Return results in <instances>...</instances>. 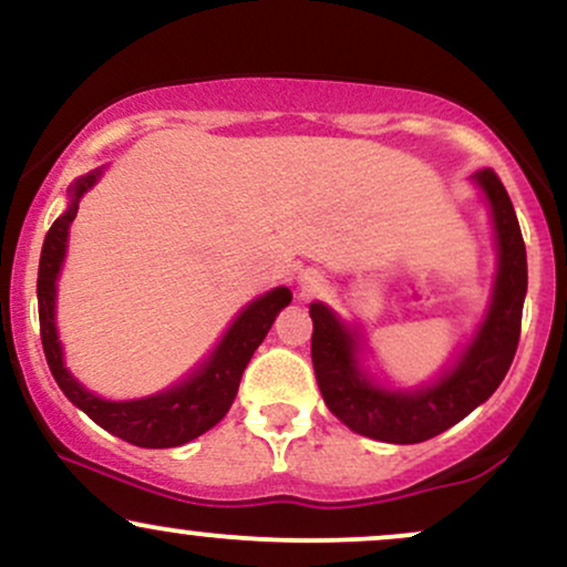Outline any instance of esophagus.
Returning a JSON list of instances; mask_svg holds the SVG:
<instances>
[{
  "label": "esophagus",
  "mask_w": 567,
  "mask_h": 567,
  "mask_svg": "<svg viewBox=\"0 0 567 567\" xmlns=\"http://www.w3.org/2000/svg\"><path fill=\"white\" fill-rule=\"evenodd\" d=\"M301 285H303V290L317 288V285H320V277H317V275H301Z\"/></svg>",
  "instance_id": "1"
}]
</instances>
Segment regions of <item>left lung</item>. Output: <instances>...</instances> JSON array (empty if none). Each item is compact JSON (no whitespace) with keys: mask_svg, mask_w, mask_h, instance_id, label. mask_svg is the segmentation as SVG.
<instances>
[{"mask_svg":"<svg viewBox=\"0 0 567 567\" xmlns=\"http://www.w3.org/2000/svg\"><path fill=\"white\" fill-rule=\"evenodd\" d=\"M474 178L491 202L493 224H496L501 256L496 292L474 343L440 383L415 394L383 392L373 386L357 370L354 336L322 303H311L309 315L315 322L311 362H315L317 383L324 405L357 434L394 442V445H415L437 437L466 419L474 408L483 405L512 365L519 328H523L528 258H525L523 231L514 216L512 199L498 175L485 167Z\"/></svg>","mask_w":567,"mask_h":567,"instance_id":"1","label":"left lung"}]
</instances>
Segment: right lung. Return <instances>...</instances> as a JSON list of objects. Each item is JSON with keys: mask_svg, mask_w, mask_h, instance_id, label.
Here are the masks:
<instances>
[{"mask_svg": "<svg viewBox=\"0 0 567 567\" xmlns=\"http://www.w3.org/2000/svg\"><path fill=\"white\" fill-rule=\"evenodd\" d=\"M101 171L84 175L71 188V205L61 218L50 226L48 237L42 245V258H39V279H37V298H39V333H42V349L48 357V365L53 379L61 386V392L82 408L97 426L116 434L130 445L138 447H178L192 442L207 429H213L229 413L234 396H237L239 381L250 362L252 351L261 347V341L275 324L277 315L290 303V290L277 288L266 292L264 298L252 301L237 322L231 324L229 333L224 336L220 347L213 351L205 368L197 370L192 379L171 389V392L146 396V400L133 402H109L101 396L90 394L80 386L63 368L61 343L55 336V277L61 269L63 252H66V237L71 220L80 210V197L95 184Z\"/></svg>", "mask_w": 567, "mask_h": 567, "instance_id": "add662e5", "label": "right lung"}]
</instances>
